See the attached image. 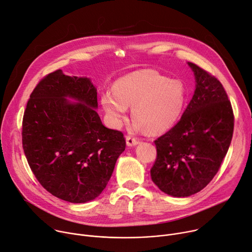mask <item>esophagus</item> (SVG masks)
Returning a JSON list of instances; mask_svg holds the SVG:
<instances>
[{
    "instance_id": "obj_1",
    "label": "esophagus",
    "mask_w": 252,
    "mask_h": 252,
    "mask_svg": "<svg viewBox=\"0 0 252 252\" xmlns=\"http://www.w3.org/2000/svg\"><path fill=\"white\" fill-rule=\"evenodd\" d=\"M126 143H127L128 146H135V145H137L139 143V140L136 137L131 136V135H127V136H126Z\"/></svg>"
}]
</instances>
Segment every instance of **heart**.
Masks as SVG:
<instances>
[{
    "mask_svg": "<svg viewBox=\"0 0 252 252\" xmlns=\"http://www.w3.org/2000/svg\"><path fill=\"white\" fill-rule=\"evenodd\" d=\"M185 88L177 80H169L151 70L134 72L114 86V95L107 93L102 104L113 122L119 125L132 107L136 126L148 133H159L176 123L185 105Z\"/></svg>",
    "mask_w": 252,
    "mask_h": 252,
    "instance_id": "obj_1",
    "label": "heart"
}]
</instances>
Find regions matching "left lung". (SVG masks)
<instances>
[{"label": "left lung", "instance_id": "left-lung-1", "mask_svg": "<svg viewBox=\"0 0 252 252\" xmlns=\"http://www.w3.org/2000/svg\"><path fill=\"white\" fill-rule=\"evenodd\" d=\"M196 76V90L181 120L154 144L157 158L150 175L160 190L189 197L203 189L216 176L229 149L234 114L216 76L189 63Z\"/></svg>", "mask_w": 252, "mask_h": 252}]
</instances>
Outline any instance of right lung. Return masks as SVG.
I'll use <instances>...</instances> for the list:
<instances>
[{
    "label": "right lung",
    "mask_w": 252,
    "mask_h": 252,
    "mask_svg": "<svg viewBox=\"0 0 252 252\" xmlns=\"http://www.w3.org/2000/svg\"><path fill=\"white\" fill-rule=\"evenodd\" d=\"M66 96L79 100L69 103ZM96 91L87 77L57 69L30 94L22 122L28 164L51 195L70 203L95 199L125 150L121 131L105 127L94 109Z\"/></svg>",
    "instance_id": "add662e5"
}]
</instances>
